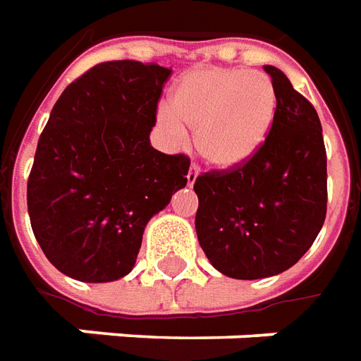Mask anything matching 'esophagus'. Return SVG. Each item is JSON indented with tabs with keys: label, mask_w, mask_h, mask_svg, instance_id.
<instances>
[{
	"label": "esophagus",
	"mask_w": 361,
	"mask_h": 361,
	"mask_svg": "<svg viewBox=\"0 0 361 361\" xmlns=\"http://www.w3.org/2000/svg\"><path fill=\"white\" fill-rule=\"evenodd\" d=\"M198 173H200V167H198L196 163H192V165H190V169H188V175H186V180H188V185L192 186L194 183H196V176H198Z\"/></svg>",
	"instance_id": "esophagus-1"
}]
</instances>
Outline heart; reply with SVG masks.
<instances>
[{"label": "heart", "mask_w": 361, "mask_h": 361, "mask_svg": "<svg viewBox=\"0 0 361 361\" xmlns=\"http://www.w3.org/2000/svg\"><path fill=\"white\" fill-rule=\"evenodd\" d=\"M278 116L270 75L243 68H202L173 87L161 128L175 137L192 130L202 159L216 169L245 165L264 145Z\"/></svg>", "instance_id": "heart-1"}]
</instances>
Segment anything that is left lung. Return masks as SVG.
Returning <instances> with one entry per match:
<instances>
[{
  "mask_svg": "<svg viewBox=\"0 0 361 361\" xmlns=\"http://www.w3.org/2000/svg\"><path fill=\"white\" fill-rule=\"evenodd\" d=\"M278 89V116L245 165L196 176V233L221 274L257 280L303 257L326 216V149L315 106L286 73L264 66Z\"/></svg>",
  "mask_w": 361,
  "mask_h": 361,
  "instance_id": "1",
  "label": "left lung"
}]
</instances>
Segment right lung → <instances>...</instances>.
Segmentation results:
<instances>
[{
    "mask_svg": "<svg viewBox=\"0 0 361 361\" xmlns=\"http://www.w3.org/2000/svg\"><path fill=\"white\" fill-rule=\"evenodd\" d=\"M169 75L157 63H97L63 89L38 137L27 183L32 233L79 282L126 276L147 221L186 186L188 155L149 144Z\"/></svg>",
    "mask_w": 361,
    "mask_h": 361,
    "instance_id": "add662e5",
    "label": "right lung"
}]
</instances>
